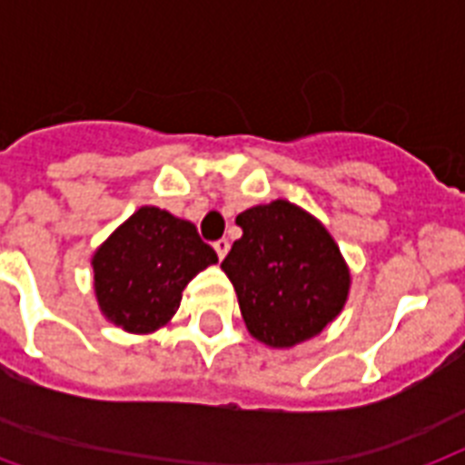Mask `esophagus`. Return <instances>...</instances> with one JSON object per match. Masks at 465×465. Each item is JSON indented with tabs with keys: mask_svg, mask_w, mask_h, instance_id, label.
Instances as JSON below:
<instances>
[{
	"mask_svg": "<svg viewBox=\"0 0 465 465\" xmlns=\"http://www.w3.org/2000/svg\"><path fill=\"white\" fill-rule=\"evenodd\" d=\"M214 251H217L219 261H222V258H224V255L229 253V241H226V239H219V241H214Z\"/></svg>",
	"mask_w": 465,
	"mask_h": 465,
	"instance_id": "esophagus-1",
	"label": "esophagus"
}]
</instances>
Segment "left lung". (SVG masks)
<instances>
[{
    "label": "left lung",
    "mask_w": 465,
    "mask_h": 465,
    "mask_svg": "<svg viewBox=\"0 0 465 465\" xmlns=\"http://www.w3.org/2000/svg\"><path fill=\"white\" fill-rule=\"evenodd\" d=\"M236 224L243 236L233 241L222 270L251 335L272 347L318 335L350 290V270L331 233L287 200L241 212Z\"/></svg>",
    "instance_id": "8db88e82"
}]
</instances>
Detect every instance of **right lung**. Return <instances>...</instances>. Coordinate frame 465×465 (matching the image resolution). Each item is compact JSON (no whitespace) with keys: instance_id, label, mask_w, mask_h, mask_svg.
I'll return each mask as SVG.
<instances>
[{"instance_id":"add662e5","label":"right lung","mask_w":465,"mask_h":465,"mask_svg":"<svg viewBox=\"0 0 465 465\" xmlns=\"http://www.w3.org/2000/svg\"><path fill=\"white\" fill-rule=\"evenodd\" d=\"M212 262L195 224L159 207H140L94 255L98 306L130 332H152L171 321L185 284Z\"/></svg>"}]
</instances>
